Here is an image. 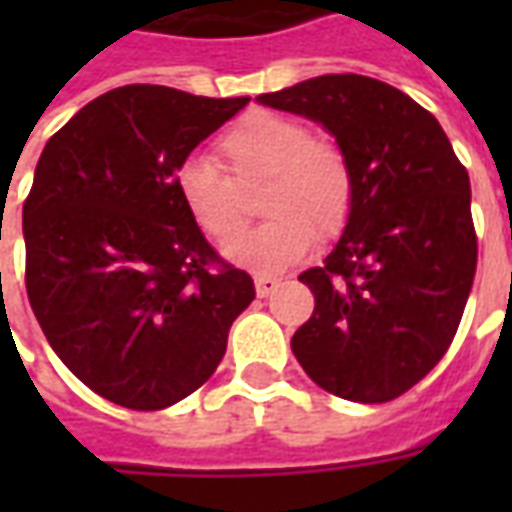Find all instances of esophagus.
I'll list each match as a JSON object with an SVG mask.
<instances>
[{"label": "esophagus", "mask_w": 512, "mask_h": 512, "mask_svg": "<svg viewBox=\"0 0 512 512\" xmlns=\"http://www.w3.org/2000/svg\"><path fill=\"white\" fill-rule=\"evenodd\" d=\"M277 288H279L277 277H266V274H257L255 277V290L260 299H268V296H271Z\"/></svg>", "instance_id": "obj_1"}]
</instances>
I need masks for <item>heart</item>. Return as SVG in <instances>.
<instances>
[{
    "instance_id": "obj_1",
    "label": "heart",
    "mask_w": 512,
    "mask_h": 512,
    "mask_svg": "<svg viewBox=\"0 0 512 512\" xmlns=\"http://www.w3.org/2000/svg\"><path fill=\"white\" fill-rule=\"evenodd\" d=\"M230 175L202 156L175 169V191L191 222L213 241L233 238L246 224L244 191L263 183L255 230L224 246L233 263L255 271H282L307 255L312 241L345 230L354 211V167L345 150L296 117L252 112L219 139Z\"/></svg>"
}]
</instances>
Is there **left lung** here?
I'll return each mask as SVG.
<instances>
[{"instance_id":"left-lung-1","label":"left lung","mask_w":512,"mask_h":512,"mask_svg":"<svg viewBox=\"0 0 512 512\" xmlns=\"http://www.w3.org/2000/svg\"><path fill=\"white\" fill-rule=\"evenodd\" d=\"M321 123L354 167V211L290 348L315 384L386 403L428 376L458 332L477 268L469 175L439 120L392 84L329 73L257 95Z\"/></svg>"}]
</instances>
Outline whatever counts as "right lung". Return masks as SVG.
<instances>
[{"label":"right lung","mask_w":512,"mask_h":512,"mask_svg":"<svg viewBox=\"0 0 512 512\" xmlns=\"http://www.w3.org/2000/svg\"><path fill=\"white\" fill-rule=\"evenodd\" d=\"M246 104L126 84L40 153L24 202L29 304L65 367L117 406L158 411L200 389L255 299L175 191V169Z\"/></svg>","instance_id":"right-lung-1"}]
</instances>
